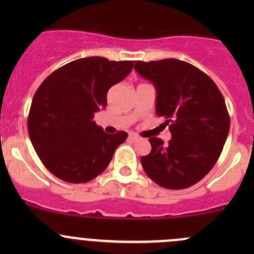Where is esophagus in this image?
<instances>
[{
    "mask_svg": "<svg viewBox=\"0 0 254 254\" xmlns=\"http://www.w3.org/2000/svg\"><path fill=\"white\" fill-rule=\"evenodd\" d=\"M129 139L132 140V141H135V140H137V135L134 134V132H131V134H129Z\"/></svg>",
    "mask_w": 254,
    "mask_h": 254,
    "instance_id": "1",
    "label": "esophagus"
}]
</instances>
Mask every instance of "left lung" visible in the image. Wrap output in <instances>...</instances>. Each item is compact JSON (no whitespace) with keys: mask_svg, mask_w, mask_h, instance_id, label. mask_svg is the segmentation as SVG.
<instances>
[{"mask_svg":"<svg viewBox=\"0 0 254 254\" xmlns=\"http://www.w3.org/2000/svg\"><path fill=\"white\" fill-rule=\"evenodd\" d=\"M135 70L156 87V113L165 118L172 139L150 137L141 157L146 175L167 189L198 183L221 155L230 130L225 99L215 82L195 66L177 60L136 61Z\"/></svg>","mask_w":254,"mask_h":254,"instance_id":"1","label":"left lung"}]
</instances>
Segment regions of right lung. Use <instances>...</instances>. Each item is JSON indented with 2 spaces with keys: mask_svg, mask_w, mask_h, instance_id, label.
Masks as SVG:
<instances>
[{
  "mask_svg": "<svg viewBox=\"0 0 254 254\" xmlns=\"http://www.w3.org/2000/svg\"><path fill=\"white\" fill-rule=\"evenodd\" d=\"M134 61L101 56L78 59L43 81L33 97L28 132L43 165L68 183H87L101 175L127 132L107 134L93 120L107 106L109 88L123 81Z\"/></svg>",
  "mask_w": 254,
  "mask_h": 254,
  "instance_id": "obj_1",
  "label": "right lung"
}]
</instances>
